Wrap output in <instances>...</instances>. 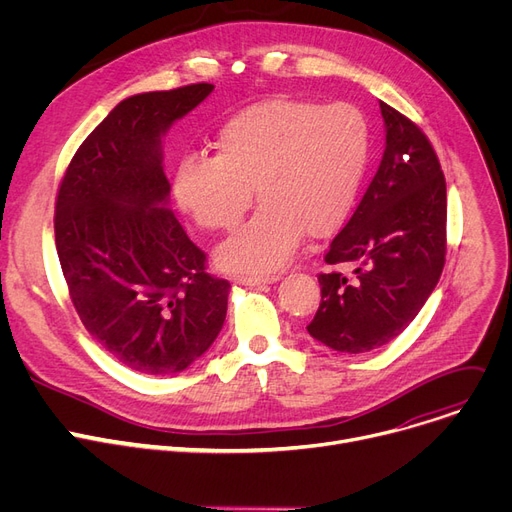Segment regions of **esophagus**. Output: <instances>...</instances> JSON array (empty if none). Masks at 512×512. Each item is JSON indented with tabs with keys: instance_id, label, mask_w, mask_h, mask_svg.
<instances>
[{
	"instance_id": "34e87169",
	"label": "esophagus",
	"mask_w": 512,
	"mask_h": 512,
	"mask_svg": "<svg viewBox=\"0 0 512 512\" xmlns=\"http://www.w3.org/2000/svg\"><path fill=\"white\" fill-rule=\"evenodd\" d=\"M281 277L279 275H266V277H256V275H246V277H237L239 285H250V287H260V285H270L277 283Z\"/></svg>"
}]
</instances>
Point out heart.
I'll return each mask as SVG.
<instances>
[{
  "mask_svg": "<svg viewBox=\"0 0 512 512\" xmlns=\"http://www.w3.org/2000/svg\"><path fill=\"white\" fill-rule=\"evenodd\" d=\"M217 155H186L175 165L173 192L204 229H231L252 204L254 217L219 246L231 273L266 275L283 268L306 229L333 231L368 159V126L349 103L314 105L266 99L233 115L215 140Z\"/></svg>",
  "mask_w": 512,
  "mask_h": 512,
  "instance_id": "1",
  "label": "heart"
}]
</instances>
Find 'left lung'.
Masks as SVG:
<instances>
[{
	"mask_svg": "<svg viewBox=\"0 0 512 512\" xmlns=\"http://www.w3.org/2000/svg\"><path fill=\"white\" fill-rule=\"evenodd\" d=\"M380 167L324 262L322 302L308 333L341 353H366L399 337L432 295L446 256V182L426 134L380 101Z\"/></svg>",
	"mask_w": 512,
	"mask_h": 512,
	"instance_id": "1",
	"label": "left lung"
}]
</instances>
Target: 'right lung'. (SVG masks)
I'll return each instance as SVG.
<instances>
[{"label": "right lung", "instance_id": "add662e5", "mask_svg": "<svg viewBox=\"0 0 512 512\" xmlns=\"http://www.w3.org/2000/svg\"><path fill=\"white\" fill-rule=\"evenodd\" d=\"M208 82L124 99L88 134L55 202V248L72 304L119 364L150 376L190 368L219 337L231 285L204 270L169 208L163 136Z\"/></svg>", "mask_w": 512, "mask_h": 512}]
</instances>
